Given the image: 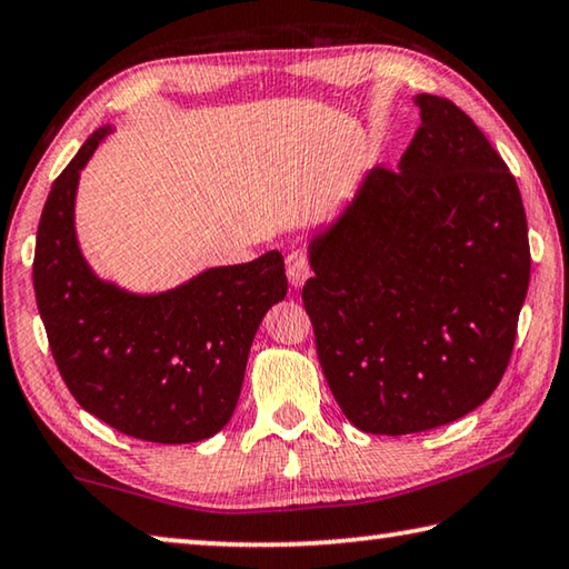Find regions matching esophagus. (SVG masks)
I'll return each instance as SVG.
<instances>
[{
    "label": "esophagus",
    "instance_id": "obj_1",
    "mask_svg": "<svg viewBox=\"0 0 569 569\" xmlns=\"http://www.w3.org/2000/svg\"><path fill=\"white\" fill-rule=\"evenodd\" d=\"M286 273L293 286H301L311 276V263H308V256L303 250H293V253L286 256Z\"/></svg>",
    "mask_w": 569,
    "mask_h": 569
}]
</instances>
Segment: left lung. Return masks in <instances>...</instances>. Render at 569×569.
<instances>
[{"instance_id": "8db88e82", "label": "left lung", "mask_w": 569, "mask_h": 569, "mask_svg": "<svg viewBox=\"0 0 569 569\" xmlns=\"http://www.w3.org/2000/svg\"><path fill=\"white\" fill-rule=\"evenodd\" d=\"M399 170L373 168L308 243L303 306L356 429L417 435L485 403L512 356L529 286L517 180L455 102L417 94Z\"/></svg>"}]
</instances>
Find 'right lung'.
Here are the masks:
<instances>
[{
	"label": "right lung",
	"instance_id": "right-lung-1",
	"mask_svg": "<svg viewBox=\"0 0 569 569\" xmlns=\"http://www.w3.org/2000/svg\"><path fill=\"white\" fill-rule=\"evenodd\" d=\"M108 132L90 134L47 196L32 266L37 308L84 411L134 439L190 445L233 417L253 336L286 296L283 256L208 268L158 296L100 281L77 246L74 192Z\"/></svg>",
	"mask_w": 569,
	"mask_h": 569
}]
</instances>
